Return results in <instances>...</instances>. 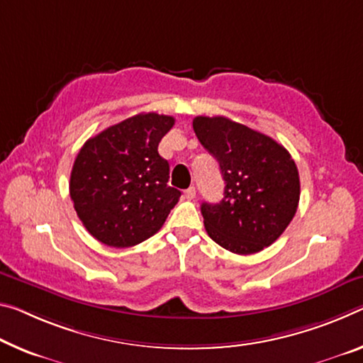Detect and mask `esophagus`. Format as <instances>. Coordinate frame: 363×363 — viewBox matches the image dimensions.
<instances>
[{
    "label": "esophagus",
    "instance_id": "esophagus-1",
    "mask_svg": "<svg viewBox=\"0 0 363 363\" xmlns=\"http://www.w3.org/2000/svg\"><path fill=\"white\" fill-rule=\"evenodd\" d=\"M195 195H197V192H195V187H189L186 192H184V197H186L187 200H194Z\"/></svg>",
    "mask_w": 363,
    "mask_h": 363
}]
</instances>
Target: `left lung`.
Returning <instances> with one entry per match:
<instances>
[{
    "instance_id": "left-lung-1",
    "label": "left lung",
    "mask_w": 363,
    "mask_h": 363,
    "mask_svg": "<svg viewBox=\"0 0 363 363\" xmlns=\"http://www.w3.org/2000/svg\"><path fill=\"white\" fill-rule=\"evenodd\" d=\"M194 130L220 163L226 184L220 203H202L206 233L239 255L272 245L289 226L301 199L289 152L272 137L224 116H197Z\"/></svg>"
}]
</instances>
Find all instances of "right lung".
<instances>
[{
	"label": "right lung",
	"instance_id": "1",
	"mask_svg": "<svg viewBox=\"0 0 363 363\" xmlns=\"http://www.w3.org/2000/svg\"><path fill=\"white\" fill-rule=\"evenodd\" d=\"M174 118L140 113L84 143L69 194L85 229L109 247L143 242L163 226L181 192L168 186L169 163L158 143Z\"/></svg>",
	"mask_w": 363,
	"mask_h": 363
}]
</instances>
